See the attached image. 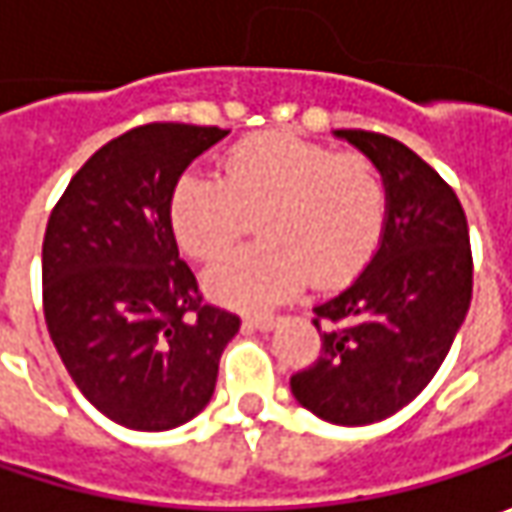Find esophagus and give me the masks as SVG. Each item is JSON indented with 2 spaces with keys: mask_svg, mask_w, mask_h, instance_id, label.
<instances>
[{
  "mask_svg": "<svg viewBox=\"0 0 512 512\" xmlns=\"http://www.w3.org/2000/svg\"><path fill=\"white\" fill-rule=\"evenodd\" d=\"M282 322V316H276V313H259V316H247V325L256 327V330H273V327H279Z\"/></svg>",
  "mask_w": 512,
  "mask_h": 512,
  "instance_id": "1",
  "label": "esophagus"
}]
</instances>
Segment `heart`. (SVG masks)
<instances>
[{
	"label": "heart",
	"instance_id": "b5f03b06",
	"mask_svg": "<svg viewBox=\"0 0 512 512\" xmlns=\"http://www.w3.org/2000/svg\"><path fill=\"white\" fill-rule=\"evenodd\" d=\"M256 216L259 245L236 247L205 270V290L233 307H270L305 285L342 282L370 259L387 219L379 168L359 153L259 133L227 150L219 179L182 176L170 227L193 259H213Z\"/></svg>",
	"mask_w": 512,
	"mask_h": 512
}]
</instances>
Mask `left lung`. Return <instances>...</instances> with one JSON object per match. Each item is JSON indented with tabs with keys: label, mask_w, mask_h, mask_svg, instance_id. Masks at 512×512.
<instances>
[{
	"label": "left lung",
	"mask_w": 512,
	"mask_h": 512,
	"mask_svg": "<svg viewBox=\"0 0 512 512\" xmlns=\"http://www.w3.org/2000/svg\"><path fill=\"white\" fill-rule=\"evenodd\" d=\"M387 187L382 242L356 282L313 307L322 353L290 379L296 402L344 427L382 422L410 404L462 327L473 256L462 202L413 150L370 130H336Z\"/></svg>",
	"instance_id": "1"
}]
</instances>
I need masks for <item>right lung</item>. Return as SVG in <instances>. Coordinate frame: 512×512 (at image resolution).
<instances>
[{
	"label": "right lung",
	"instance_id": "right-lung-1",
	"mask_svg": "<svg viewBox=\"0 0 512 512\" xmlns=\"http://www.w3.org/2000/svg\"><path fill=\"white\" fill-rule=\"evenodd\" d=\"M227 130L153 122L99 148L70 179L42 242V302L56 353L102 416L173 430L213 396L239 316L205 305L179 259L170 193Z\"/></svg>",
	"mask_w": 512,
	"mask_h": 512
}]
</instances>
